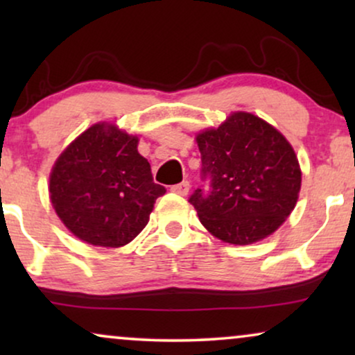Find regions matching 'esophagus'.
Wrapping results in <instances>:
<instances>
[{
	"instance_id": "obj_1",
	"label": "esophagus",
	"mask_w": 355,
	"mask_h": 355,
	"mask_svg": "<svg viewBox=\"0 0 355 355\" xmlns=\"http://www.w3.org/2000/svg\"><path fill=\"white\" fill-rule=\"evenodd\" d=\"M189 189H191V184H189L187 181H184L181 184H176V186H173L171 191L174 193H178V196H187Z\"/></svg>"
}]
</instances>
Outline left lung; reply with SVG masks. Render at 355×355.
I'll return each mask as SVG.
<instances>
[{
  "label": "left lung",
  "instance_id": "8db88e82",
  "mask_svg": "<svg viewBox=\"0 0 355 355\" xmlns=\"http://www.w3.org/2000/svg\"><path fill=\"white\" fill-rule=\"evenodd\" d=\"M202 181L189 202L223 242L247 245L270 236L297 202L299 162L284 135L259 116L232 113L218 129L197 135Z\"/></svg>",
  "mask_w": 355,
  "mask_h": 355
}]
</instances>
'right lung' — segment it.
Segmentation results:
<instances>
[{
    "mask_svg": "<svg viewBox=\"0 0 355 355\" xmlns=\"http://www.w3.org/2000/svg\"><path fill=\"white\" fill-rule=\"evenodd\" d=\"M139 139L113 124H95L56 159L50 174L53 207L76 237L92 245L129 244L147 226L166 189L153 182Z\"/></svg>",
    "mask_w": 355,
    "mask_h": 355,
    "instance_id": "add662e5",
    "label": "right lung"
}]
</instances>
